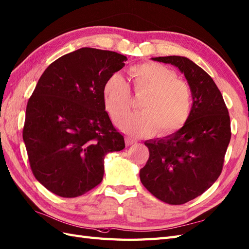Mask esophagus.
<instances>
[{"mask_svg": "<svg viewBox=\"0 0 249 249\" xmlns=\"http://www.w3.org/2000/svg\"><path fill=\"white\" fill-rule=\"evenodd\" d=\"M135 143H136V141H135L133 138H131V137L125 138V144L126 145H133V144H135Z\"/></svg>", "mask_w": 249, "mask_h": 249, "instance_id": "obj_1", "label": "esophagus"}]
</instances>
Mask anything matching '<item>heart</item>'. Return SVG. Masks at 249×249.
<instances>
[{
    "instance_id": "b5f03b06",
    "label": "heart",
    "mask_w": 249,
    "mask_h": 249,
    "mask_svg": "<svg viewBox=\"0 0 249 249\" xmlns=\"http://www.w3.org/2000/svg\"><path fill=\"white\" fill-rule=\"evenodd\" d=\"M129 74L135 91H146L140 108L118 119L117 125L133 136L153 134L166 135L178 130L190 115L192 97L189 86L177 79V73L156 62H144L130 67ZM105 108L113 119L130 109L131 90L118 73L112 74L103 87Z\"/></svg>"
}]
</instances>
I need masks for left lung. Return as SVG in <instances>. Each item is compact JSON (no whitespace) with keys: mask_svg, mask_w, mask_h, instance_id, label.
<instances>
[{"mask_svg":"<svg viewBox=\"0 0 249 249\" xmlns=\"http://www.w3.org/2000/svg\"><path fill=\"white\" fill-rule=\"evenodd\" d=\"M171 64L189 84L192 106L180 129L144 142L149 158L140 180L155 197L183 205L199 196L220 176L231 140L230 115L215 82L201 67L182 56L152 58Z\"/></svg>","mask_w":249,"mask_h":249,"instance_id":"left-lung-1","label":"left lung"}]
</instances>
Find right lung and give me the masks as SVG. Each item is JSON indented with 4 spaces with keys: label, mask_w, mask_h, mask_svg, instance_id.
Returning <instances> with one entry per match:
<instances>
[{
    "label": "right lung",
    "mask_w": 249,
    "mask_h": 249,
    "mask_svg": "<svg viewBox=\"0 0 249 249\" xmlns=\"http://www.w3.org/2000/svg\"><path fill=\"white\" fill-rule=\"evenodd\" d=\"M116 52L82 48L43 71L29 99L22 132L38 182L61 197H77L99 185L105 156L124 148L113 126L103 87L124 66Z\"/></svg>",
    "instance_id": "add662e5"
}]
</instances>
